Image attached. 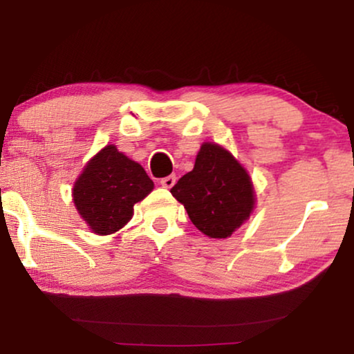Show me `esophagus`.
<instances>
[{
  "label": "esophagus",
  "mask_w": 354,
  "mask_h": 354,
  "mask_svg": "<svg viewBox=\"0 0 354 354\" xmlns=\"http://www.w3.org/2000/svg\"><path fill=\"white\" fill-rule=\"evenodd\" d=\"M176 180H177V177L172 174V176H167V177L161 178V182H159V183H161L164 188H172L174 183H176Z\"/></svg>",
  "instance_id": "34e87169"
}]
</instances>
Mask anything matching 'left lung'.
I'll list each match as a JSON object with an SVG mask.
<instances>
[{"label": "left lung", "instance_id": "left-lung-1", "mask_svg": "<svg viewBox=\"0 0 354 354\" xmlns=\"http://www.w3.org/2000/svg\"><path fill=\"white\" fill-rule=\"evenodd\" d=\"M193 225L211 239H227L250 217L254 192L239 161L216 143H205L195 167L171 188Z\"/></svg>", "mask_w": 354, "mask_h": 354}]
</instances>
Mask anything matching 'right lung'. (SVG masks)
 I'll return each instance as SVG.
<instances>
[{
	"instance_id": "right-lung-1",
	"label": "right lung",
	"mask_w": 354,
	"mask_h": 354,
	"mask_svg": "<svg viewBox=\"0 0 354 354\" xmlns=\"http://www.w3.org/2000/svg\"><path fill=\"white\" fill-rule=\"evenodd\" d=\"M153 187V180L138 162L108 145L80 174L74 185V203L95 234L108 235L132 219L133 205Z\"/></svg>"
}]
</instances>
